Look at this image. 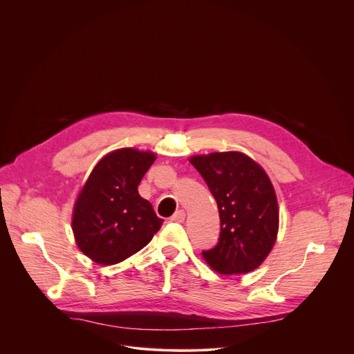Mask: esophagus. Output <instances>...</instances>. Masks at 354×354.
<instances>
[{
	"instance_id": "esophagus-1",
	"label": "esophagus",
	"mask_w": 354,
	"mask_h": 354,
	"mask_svg": "<svg viewBox=\"0 0 354 354\" xmlns=\"http://www.w3.org/2000/svg\"><path fill=\"white\" fill-rule=\"evenodd\" d=\"M185 217H186L185 212H183V210H178V212L171 217V221H174V223H182V221L185 220Z\"/></svg>"
}]
</instances>
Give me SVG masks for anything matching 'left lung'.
Instances as JSON below:
<instances>
[{
    "mask_svg": "<svg viewBox=\"0 0 354 354\" xmlns=\"http://www.w3.org/2000/svg\"><path fill=\"white\" fill-rule=\"evenodd\" d=\"M190 164L217 201L221 232L201 257L220 274L249 273L272 252L279 232V203L266 171L239 151L193 156Z\"/></svg>",
    "mask_w": 354,
    "mask_h": 354,
    "instance_id": "obj_1",
    "label": "left lung"
}]
</instances>
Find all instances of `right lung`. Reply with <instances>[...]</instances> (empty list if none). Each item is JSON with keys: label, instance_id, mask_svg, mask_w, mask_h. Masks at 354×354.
<instances>
[{"label": "right lung", "instance_id": "right-lung-1", "mask_svg": "<svg viewBox=\"0 0 354 354\" xmlns=\"http://www.w3.org/2000/svg\"><path fill=\"white\" fill-rule=\"evenodd\" d=\"M157 160L153 151L126 147L93 167L73 209L75 242L92 262L116 265L142 249L162 225L138 185Z\"/></svg>", "mask_w": 354, "mask_h": 354}]
</instances>
